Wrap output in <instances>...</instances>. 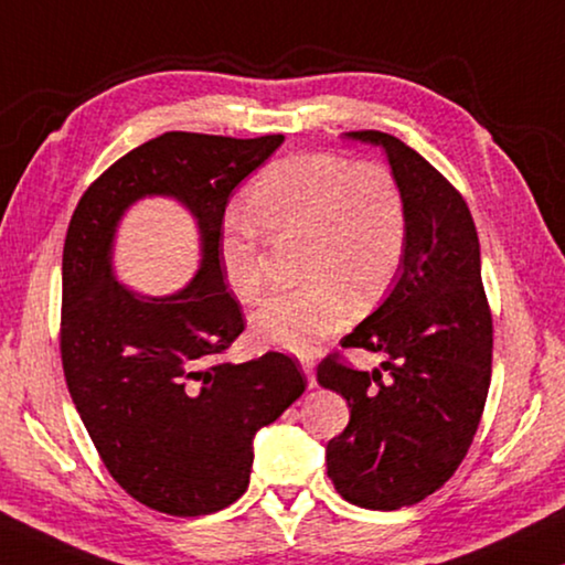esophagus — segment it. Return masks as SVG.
<instances>
[{
	"instance_id": "1",
	"label": "esophagus",
	"mask_w": 565,
	"mask_h": 565,
	"mask_svg": "<svg viewBox=\"0 0 565 565\" xmlns=\"http://www.w3.org/2000/svg\"><path fill=\"white\" fill-rule=\"evenodd\" d=\"M301 371H303V376H306V381H309V388H313L317 386V363H313V359H301Z\"/></svg>"
}]
</instances>
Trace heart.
<instances>
[{"instance_id":"b5f03b06","label":"heart","mask_w":565,"mask_h":565,"mask_svg":"<svg viewBox=\"0 0 565 565\" xmlns=\"http://www.w3.org/2000/svg\"><path fill=\"white\" fill-rule=\"evenodd\" d=\"M246 202L254 226L269 238L301 236V279H309L252 313L248 329L264 347L294 353L321 347L347 323L351 299L376 301L404 259L406 199L381 164H351L331 151L286 157L252 181ZM218 264L236 299L262 291V248L248 226L226 228Z\"/></svg>"}]
</instances>
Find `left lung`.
I'll return each instance as SVG.
<instances>
[{
    "label": "left lung",
    "mask_w": 565,
    "mask_h": 565,
    "mask_svg": "<svg viewBox=\"0 0 565 565\" xmlns=\"http://www.w3.org/2000/svg\"><path fill=\"white\" fill-rule=\"evenodd\" d=\"M343 137L384 149L406 199L408 236L386 299L341 339L343 349L386 353V376L337 356L319 363V384L351 408L327 446V468L349 503L396 511L441 489L463 461L491 386L493 323L463 196L391 134Z\"/></svg>",
    "instance_id": "obj_1"
}]
</instances>
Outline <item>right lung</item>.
Masks as SVG:
<instances>
[{
	"mask_svg": "<svg viewBox=\"0 0 565 565\" xmlns=\"http://www.w3.org/2000/svg\"><path fill=\"white\" fill-rule=\"evenodd\" d=\"M167 131L129 151L84 191L62 256V363L82 424L124 491L169 515H206L246 491L254 436L303 394L279 351L216 363L244 331L218 264L232 191L281 147ZM174 198L200 228V269L174 295L147 297L113 274L122 214Z\"/></svg>",
	"mask_w": 565,
	"mask_h": 565,
	"instance_id": "right-lung-1",
	"label": "right lung"
}]
</instances>
